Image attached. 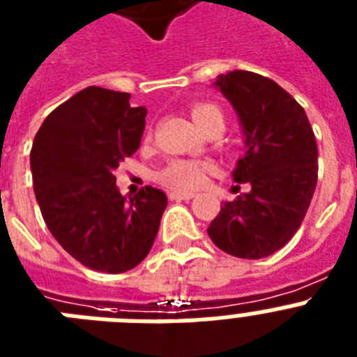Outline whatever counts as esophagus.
Masks as SVG:
<instances>
[{"mask_svg":"<svg viewBox=\"0 0 357 357\" xmlns=\"http://www.w3.org/2000/svg\"><path fill=\"white\" fill-rule=\"evenodd\" d=\"M169 197L172 202H181V199H192L194 192H187V190H172L169 194Z\"/></svg>","mask_w":357,"mask_h":357,"instance_id":"1","label":"esophagus"}]
</instances>
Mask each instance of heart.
<instances>
[{
    "instance_id": "heart-1",
    "label": "heart",
    "mask_w": 357,
    "mask_h": 357,
    "mask_svg": "<svg viewBox=\"0 0 357 357\" xmlns=\"http://www.w3.org/2000/svg\"><path fill=\"white\" fill-rule=\"evenodd\" d=\"M192 119L197 123V127L205 130L218 121H223L221 110L211 103H196L190 107ZM206 167L196 161L176 160L170 161L160 174L161 181L176 188H196L205 181Z\"/></svg>"
}]
</instances>
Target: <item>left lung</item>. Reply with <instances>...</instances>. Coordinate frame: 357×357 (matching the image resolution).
<instances>
[{
    "instance_id": "obj_1",
    "label": "left lung",
    "mask_w": 357,
    "mask_h": 357,
    "mask_svg": "<svg viewBox=\"0 0 357 357\" xmlns=\"http://www.w3.org/2000/svg\"><path fill=\"white\" fill-rule=\"evenodd\" d=\"M214 86L238 114L245 155L232 178L250 190L225 202L206 232L230 256L261 259L285 247L307 214L317 183L316 137L303 107L268 77L232 70Z\"/></svg>"
}]
</instances>
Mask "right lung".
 Here are the masks:
<instances>
[{
    "mask_svg": "<svg viewBox=\"0 0 357 357\" xmlns=\"http://www.w3.org/2000/svg\"><path fill=\"white\" fill-rule=\"evenodd\" d=\"M145 107L130 94L86 86L47 116L34 137V194L50 234L92 271L121 274L151 252L167 196L125 197L114 170L139 149Z\"/></svg>",
    "mask_w": 357,
    "mask_h": 357,
    "instance_id": "1",
    "label": "right lung"
}]
</instances>
